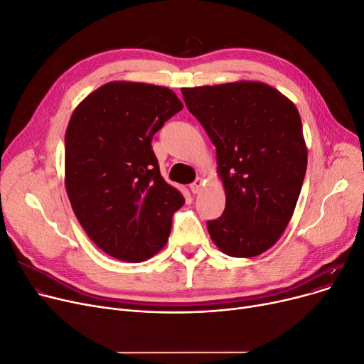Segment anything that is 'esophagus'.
<instances>
[{"label": "esophagus", "mask_w": 364, "mask_h": 364, "mask_svg": "<svg viewBox=\"0 0 364 364\" xmlns=\"http://www.w3.org/2000/svg\"><path fill=\"white\" fill-rule=\"evenodd\" d=\"M203 184H205V181H203L202 178H196V180H195V183L190 184V188H192V192H193L195 195H198V193L200 192V190H202Z\"/></svg>", "instance_id": "1"}]
</instances>
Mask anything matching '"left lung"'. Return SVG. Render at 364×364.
I'll return each instance as SVG.
<instances>
[{
	"label": "left lung",
	"instance_id": "obj_1",
	"mask_svg": "<svg viewBox=\"0 0 364 364\" xmlns=\"http://www.w3.org/2000/svg\"><path fill=\"white\" fill-rule=\"evenodd\" d=\"M190 113L217 147L225 192L209 236L228 257L261 255L288 227L307 171L296 106L259 81L181 88Z\"/></svg>",
	"mask_w": 364,
	"mask_h": 364
}]
</instances>
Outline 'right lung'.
<instances>
[{"instance_id": "right-lung-1", "label": "right lung", "mask_w": 364, "mask_h": 364, "mask_svg": "<svg viewBox=\"0 0 364 364\" xmlns=\"http://www.w3.org/2000/svg\"><path fill=\"white\" fill-rule=\"evenodd\" d=\"M183 109L166 87L112 81L76 106L65 134V186L88 237L107 255L158 254L184 205L161 176L151 139Z\"/></svg>"}]
</instances>
